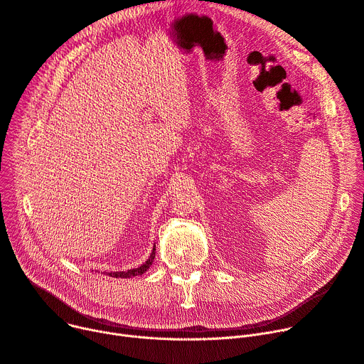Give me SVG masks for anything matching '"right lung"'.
Segmentation results:
<instances>
[{"instance_id":"add662e5","label":"right lung","mask_w":364,"mask_h":364,"mask_svg":"<svg viewBox=\"0 0 364 364\" xmlns=\"http://www.w3.org/2000/svg\"><path fill=\"white\" fill-rule=\"evenodd\" d=\"M155 251H156V246H153V251H151L149 259L144 264H141L140 267H137V269H131L127 272H110V273H107V276L117 277V279H129L134 276H141L143 273H146L149 270V267L151 265L153 259H155Z\"/></svg>"}]
</instances>
